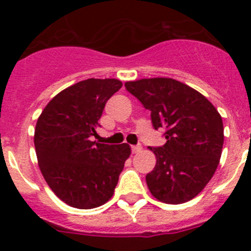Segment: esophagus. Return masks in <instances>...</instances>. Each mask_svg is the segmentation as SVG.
Listing matches in <instances>:
<instances>
[{
  "mask_svg": "<svg viewBox=\"0 0 251 251\" xmlns=\"http://www.w3.org/2000/svg\"><path fill=\"white\" fill-rule=\"evenodd\" d=\"M142 151V146L137 145V146H132V153H138Z\"/></svg>",
  "mask_w": 251,
  "mask_h": 251,
  "instance_id": "obj_1",
  "label": "esophagus"
}]
</instances>
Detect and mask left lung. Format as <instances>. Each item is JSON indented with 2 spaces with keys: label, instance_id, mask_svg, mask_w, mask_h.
Segmentation results:
<instances>
[{
  "label": "left lung",
  "instance_id": "8db88e82",
  "mask_svg": "<svg viewBox=\"0 0 251 251\" xmlns=\"http://www.w3.org/2000/svg\"><path fill=\"white\" fill-rule=\"evenodd\" d=\"M126 89L151 110L154 129L165 128L162 147L151 148L156 167L146 176L151 194L161 202L192 200L212 178L224 145L223 119L207 99L171 77L127 81Z\"/></svg>",
  "mask_w": 251,
  "mask_h": 251
}]
</instances>
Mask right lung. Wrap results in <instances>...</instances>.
<instances>
[{
    "instance_id": "right-lung-1",
    "label": "right lung",
    "mask_w": 251,
    "mask_h": 251,
    "mask_svg": "<svg viewBox=\"0 0 251 251\" xmlns=\"http://www.w3.org/2000/svg\"><path fill=\"white\" fill-rule=\"evenodd\" d=\"M118 79H86L49 101L37 119L35 150L49 187L76 208L104 205L114 194L130 147L93 142L105 103L122 88Z\"/></svg>"
}]
</instances>
